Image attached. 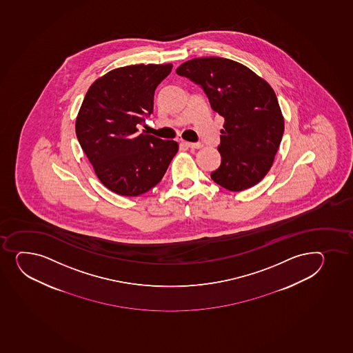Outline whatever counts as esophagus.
I'll return each instance as SVG.
<instances>
[{
	"instance_id": "34e87169",
	"label": "esophagus",
	"mask_w": 353,
	"mask_h": 353,
	"mask_svg": "<svg viewBox=\"0 0 353 353\" xmlns=\"http://www.w3.org/2000/svg\"><path fill=\"white\" fill-rule=\"evenodd\" d=\"M182 144L185 145V146H188L190 149H200L202 148V144L201 143H188V141H182Z\"/></svg>"
}]
</instances>
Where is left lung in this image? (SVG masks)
Returning <instances> with one entry per match:
<instances>
[{"mask_svg":"<svg viewBox=\"0 0 353 353\" xmlns=\"http://www.w3.org/2000/svg\"><path fill=\"white\" fill-rule=\"evenodd\" d=\"M176 73L200 85L212 110L224 117L221 165L210 176L225 190L241 192L263 180L281 143L285 122L271 85L241 63L219 57L195 58Z\"/></svg>","mask_w":353,"mask_h":353,"instance_id":"1","label":"left lung"}]
</instances>
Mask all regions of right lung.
<instances>
[{
	"instance_id": "add662e5",
	"label": "right lung",
	"mask_w": 353,
	"mask_h": 353,
	"mask_svg": "<svg viewBox=\"0 0 353 353\" xmlns=\"http://www.w3.org/2000/svg\"><path fill=\"white\" fill-rule=\"evenodd\" d=\"M172 63L119 67L97 79L85 94L75 134L97 178L122 196H138L159 183L176 154L174 141L138 132L153 112L157 85Z\"/></svg>"
}]
</instances>
